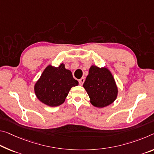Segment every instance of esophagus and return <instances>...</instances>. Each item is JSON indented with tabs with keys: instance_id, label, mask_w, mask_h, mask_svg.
<instances>
[{
	"instance_id": "1",
	"label": "esophagus",
	"mask_w": 154,
	"mask_h": 154,
	"mask_svg": "<svg viewBox=\"0 0 154 154\" xmlns=\"http://www.w3.org/2000/svg\"><path fill=\"white\" fill-rule=\"evenodd\" d=\"M84 81H85V78L84 77H82L81 79H79V85H81V86H82L83 84H84Z\"/></svg>"
}]
</instances>
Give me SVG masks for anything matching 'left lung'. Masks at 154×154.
<instances>
[{
  "instance_id": "obj_1",
  "label": "left lung",
  "mask_w": 154,
  "mask_h": 154,
  "mask_svg": "<svg viewBox=\"0 0 154 154\" xmlns=\"http://www.w3.org/2000/svg\"><path fill=\"white\" fill-rule=\"evenodd\" d=\"M92 106L99 108L108 106L118 96V87L112 72L108 68L90 66L83 85Z\"/></svg>"
}]
</instances>
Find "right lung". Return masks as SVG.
Listing matches in <instances>:
<instances>
[{"mask_svg":"<svg viewBox=\"0 0 154 154\" xmlns=\"http://www.w3.org/2000/svg\"><path fill=\"white\" fill-rule=\"evenodd\" d=\"M78 85L79 82L73 78L70 70L66 69L64 63L58 67L48 64L34 85V92L42 103L57 107L65 101L71 88Z\"/></svg>","mask_w":154,"mask_h":154,"instance_id":"1","label":"right lung"}]
</instances>
